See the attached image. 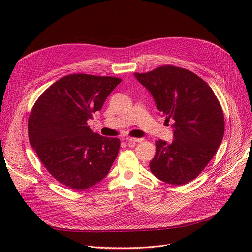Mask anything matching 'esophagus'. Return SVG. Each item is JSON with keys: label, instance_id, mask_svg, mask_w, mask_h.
I'll list each match as a JSON object with an SVG mask.
<instances>
[{"label": "esophagus", "instance_id": "34e87169", "mask_svg": "<svg viewBox=\"0 0 252 252\" xmlns=\"http://www.w3.org/2000/svg\"><path fill=\"white\" fill-rule=\"evenodd\" d=\"M143 139L141 138H126V142L129 145V144H135V143H140L142 142Z\"/></svg>", "mask_w": 252, "mask_h": 252}]
</instances>
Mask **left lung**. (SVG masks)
I'll return each mask as SVG.
<instances>
[{
	"mask_svg": "<svg viewBox=\"0 0 252 252\" xmlns=\"http://www.w3.org/2000/svg\"><path fill=\"white\" fill-rule=\"evenodd\" d=\"M135 77L150 92L165 121H173L174 141L156 142L151 173L167 184H187L205 168L221 143L224 121L220 102L202 78L176 66H160Z\"/></svg>",
	"mask_w": 252,
	"mask_h": 252,
	"instance_id": "1",
	"label": "left lung"
}]
</instances>
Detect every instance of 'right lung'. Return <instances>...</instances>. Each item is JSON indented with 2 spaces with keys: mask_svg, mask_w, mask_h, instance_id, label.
<instances>
[{
  "mask_svg": "<svg viewBox=\"0 0 252 252\" xmlns=\"http://www.w3.org/2000/svg\"><path fill=\"white\" fill-rule=\"evenodd\" d=\"M122 82L113 76L69 74L48 88L29 118L32 147L49 173L66 187L85 190L101 182L121 142L93 133L87 122Z\"/></svg>",
  "mask_w": 252,
  "mask_h": 252,
  "instance_id": "add662e5",
  "label": "right lung"
}]
</instances>
